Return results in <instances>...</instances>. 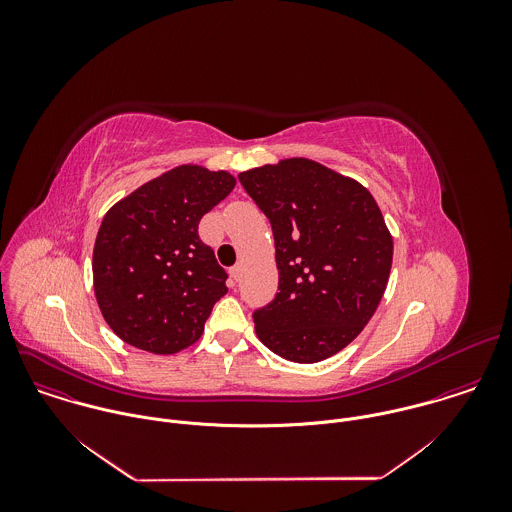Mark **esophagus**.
Here are the masks:
<instances>
[{"mask_svg":"<svg viewBox=\"0 0 512 512\" xmlns=\"http://www.w3.org/2000/svg\"><path fill=\"white\" fill-rule=\"evenodd\" d=\"M238 278H240V266L230 268V280H232V284H236V282H238Z\"/></svg>","mask_w":512,"mask_h":512,"instance_id":"obj_1","label":"esophagus"}]
</instances>
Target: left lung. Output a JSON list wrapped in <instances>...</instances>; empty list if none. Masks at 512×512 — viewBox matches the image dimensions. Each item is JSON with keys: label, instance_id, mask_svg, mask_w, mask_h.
Instances as JSON below:
<instances>
[{"label": "left lung", "instance_id": "left-lung-1", "mask_svg": "<svg viewBox=\"0 0 512 512\" xmlns=\"http://www.w3.org/2000/svg\"><path fill=\"white\" fill-rule=\"evenodd\" d=\"M268 217L280 272L276 297L254 311L258 339L292 363L345 349L374 315L392 266V236L365 187L305 159L238 175Z\"/></svg>", "mask_w": 512, "mask_h": 512}]
</instances>
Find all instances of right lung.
I'll return each instance as SVG.
<instances>
[{
	"label": "right lung",
	"mask_w": 512,
	"mask_h": 512,
	"mask_svg": "<svg viewBox=\"0 0 512 512\" xmlns=\"http://www.w3.org/2000/svg\"><path fill=\"white\" fill-rule=\"evenodd\" d=\"M226 171L179 165L118 201L94 242L98 307L128 345L153 355L191 347L226 288L199 222L234 189Z\"/></svg>",
	"instance_id": "add662e5"
}]
</instances>
